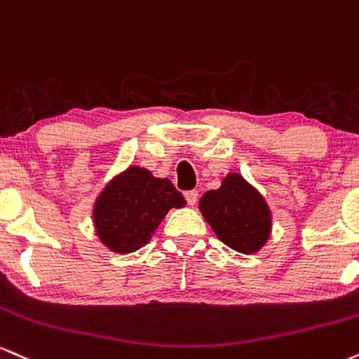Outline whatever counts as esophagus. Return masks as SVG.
I'll list each match as a JSON object with an SVG mask.
<instances>
[{"label": "esophagus", "instance_id": "esophagus-1", "mask_svg": "<svg viewBox=\"0 0 359 359\" xmlns=\"http://www.w3.org/2000/svg\"><path fill=\"white\" fill-rule=\"evenodd\" d=\"M184 198H187V201H188V205H196V201H198V191L196 189H191V191H187L184 193Z\"/></svg>", "mask_w": 359, "mask_h": 359}]
</instances>
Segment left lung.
<instances>
[{
  "label": "left lung",
  "mask_w": 359,
  "mask_h": 359,
  "mask_svg": "<svg viewBox=\"0 0 359 359\" xmlns=\"http://www.w3.org/2000/svg\"><path fill=\"white\" fill-rule=\"evenodd\" d=\"M198 208L217 237L240 254H255L271 237L269 205L238 172H229L220 188L206 191Z\"/></svg>",
  "instance_id": "obj_1"
}]
</instances>
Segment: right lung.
Instances as JSON below:
<instances>
[{
	"label": "right lung",
	"mask_w": 359,
	"mask_h": 359,
	"mask_svg": "<svg viewBox=\"0 0 359 359\" xmlns=\"http://www.w3.org/2000/svg\"><path fill=\"white\" fill-rule=\"evenodd\" d=\"M184 205L170 180L156 178L146 168L129 166L97 196L92 210L95 233L109 250L130 254L149 243L171 208Z\"/></svg>",
	"instance_id": "obj_1"
}]
</instances>
